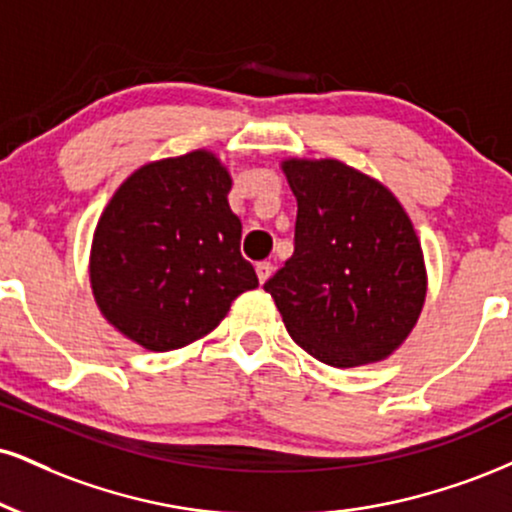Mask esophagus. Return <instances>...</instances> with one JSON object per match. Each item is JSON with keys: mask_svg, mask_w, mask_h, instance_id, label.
<instances>
[{"mask_svg": "<svg viewBox=\"0 0 512 512\" xmlns=\"http://www.w3.org/2000/svg\"><path fill=\"white\" fill-rule=\"evenodd\" d=\"M274 272V264L272 262H260L257 264V279H260V283H267L269 276H272Z\"/></svg>", "mask_w": 512, "mask_h": 512, "instance_id": "34e87169", "label": "esophagus"}]
</instances>
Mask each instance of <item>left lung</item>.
Returning a JSON list of instances; mask_svg holds the SVG:
<instances>
[{
  "label": "left lung",
  "mask_w": 512,
  "mask_h": 512,
  "mask_svg": "<svg viewBox=\"0 0 512 512\" xmlns=\"http://www.w3.org/2000/svg\"><path fill=\"white\" fill-rule=\"evenodd\" d=\"M283 171L298 200L293 255L264 291L317 360H384L412 331L427 293L408 214L381 183L336 159H291Z\"/></svg>",
  "instance_id": "1"
}]
</instances>
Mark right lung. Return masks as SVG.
<instances>
[{"instance_id":"add662e5","label":"right lung","mask_w":512,"mask_h":512,"mask_svg":"<svg viewBox=\"0 0 512 512\" xmlns=\"http://www.w3.org/2000/svg\"><path fill=\"white\" fill-rule=\"evenodd\" d=\"M231 178L209 152L145 164L116 190L92 240L90 279L102 315L147 350L209 334L255 288L240 255Z\"/></svg>"}]
</instances>
